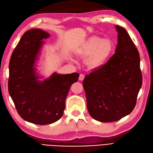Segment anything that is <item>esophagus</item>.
<instances>
[{
    "instance_id": "34e87169",
    "label": "esophagus",
    "mask_w": 153,
    "mask_h": 153,
    "mask_svg": "<svg viewBox=\"0 0 153 153\" xmlns=\"http://www.w3.org/2000/svg\"><path fill=\"white\" fill-rule=\"evenodd\" d=\"M84 77H85V75H84V74H80L79 76V78H78V79H79V80H80V81H82L84 79Z\"/></svg>"
}]
</instances>
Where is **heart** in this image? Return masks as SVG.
I'll return each instance as SVG.
<instances>
[{
  "instance_id": "obj_1",
  "label": "heart",
  "mask_w": 153,
  "mask_h": 153,
  "mask_svg": "<svg viewBox=\"0 0 153 153\" xmlns=\"http://www.w3.org/2000/svg\"><path fill=\"white\" fill-rule=\"evenodd\" d=\"M114 45L109 39L92 36L88 39L79 52V55L88 58V63L92 68H98L105 64L113 52Z\"/></svg>"
}]
</instances>
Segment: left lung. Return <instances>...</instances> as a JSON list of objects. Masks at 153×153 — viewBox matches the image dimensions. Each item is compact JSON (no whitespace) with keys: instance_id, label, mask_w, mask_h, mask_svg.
Segmentation results:
<instances>
[{"instance_id":"left-lung-1","label":"left lung","mask_w":153,"mask_h":153,"mask_svg":"<svg viewBox=\"0 0 153 153\" xmlns=\"http://www.w3.org/2000/svg\"><path fill=\"white\" fill-rule=\"evenodd\" d=\"M116 28L115 53L83 81L89 114L101 122L117 121L130 114L142 84L138 49L124 28Z\"/></svg>"}]
</instances>
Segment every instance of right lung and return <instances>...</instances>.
<instances>
[{
	"mask_svg": "<svg viewBox=\"0 0 153 153\" xmlns=\"http://www.w3.org/2000/svg\"><path fill=\"white\" fill-rule=\"evenodd\" d=\"M49 34L40 29L27 31L10 58L8 91L17 113L24 120L38 125L50 124L62 117L65 101L79 74L53 75L43 82L33 67L42 40Z\"/></svg>",
	"mask_w": 153,
	"mask_h": 153,
	"instance_id": "obj_1",
	"label": "right lung"
}]
</instances>
